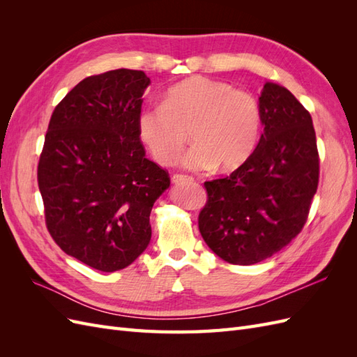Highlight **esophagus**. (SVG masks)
<instances>
[{"label":"esophagus","instance_id":"obj_1","mask_svg":"<svg viewBox=\"0 0 357 357\" xmlns=\"http://www.w3.org/2000/svg\"><path fill=\"white\" fill-rule=\"evenodd\" d=\"M172 183H176V185H181V183H186V181H190L192 177L186 176V174H174L171 177Z\"/></svg>","mask_w":357,"mask_h":357}]
</instances>
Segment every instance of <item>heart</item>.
<instances>
[{
  "instance_id": "obj_1",
  "label": "heart",
  "mask_w": 357,
  "mask_h": 357,
  "mask_svg": "<svg viewBox=\"0 0 357 357\" xmlns=\"http://www.w3.org/2000/svg\"><path fill=\"white\" fill-rule=\"evenodd\" d=\"M261 126L255 95L204 75L169 86L160 104L146 105L137 114L138 138L162 167L178 160L189 128L193 146L183 165L193 171L241 167L255 152Z\"/></svg>"
}]
</instances>
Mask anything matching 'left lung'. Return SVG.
I'll list each match as a JSON object with an SVG mask.
<instances>
[{
  "label": "left lung",
  "mask_w": 357,
  "mask_h": 357,
  "mask_svg": "<svg viewBox=\"0 0 357 357\" xmlns=\"http://www.w3.org/2000/svg\"><path fill=\"white\" fill-rule=\"evenodd\" d=\"M264 134L232 174L205 181L198 226L211 250L232 265L271 257L302 231L319 186L320 159L308 110L283 86L259 96Z\"/></svg>",
  "instance_id": "1"
}]
</instances>
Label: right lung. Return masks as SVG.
<instances>
[{"label":"right lung","mask_w":357,"mask_h":357,"mask_svg":"<svg viewBox=\"0 0 357 357\" xmlns=\"http://www.w3.org/2000/svg\"><path fill=\"white\" fill-rule=\"evenodd\" d=\"M150 79L138 70L89 75L52 113L37 180L47 231L63 252L113 273L152 238L150 211L169 186L146 158L137 114Z\"/></svg>","instance_id":"obj_1"}]
</instances>
